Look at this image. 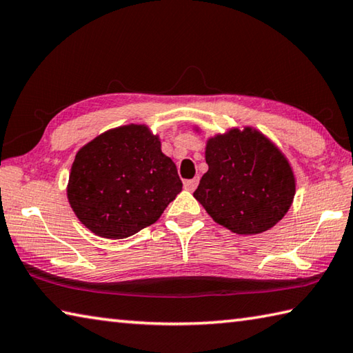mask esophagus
<instances>
[{
    "instance_id": "esophagus-1",
    "label": "esophagus",
    "mask_w": 353,
    "mask_h": 353,
    "mask_svg": "<svg viewBox=\"0 0 353 353\" xmlns=\"http://www.w3.org/2000/svg\"><path fill=\"white\" fill-rule=\"evenodd\" d=\"M198 185V178H192L188 179V181H184V189L189 190V192H194Z\"/></svg>"
}]
</instances>
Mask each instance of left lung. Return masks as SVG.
Listing matches in <instances>:
<instances>
[{"label": "left lung", "instance_id": "left-lung-1", "mask_svg": "<svg viewBox=\"0 0 353 353\" xmlns=\"http://www.w3.org/2000/svg\"><path fill=\"white\" fill-rule=\"evenodd\" d=\"M205 163L209 170L194 196L215 223L234 234H263L294 203L296 181L290 163L254 128H232L210 137Z\"/></svg>", "mask_w": 353, "mask_h": 353}]
</instances>
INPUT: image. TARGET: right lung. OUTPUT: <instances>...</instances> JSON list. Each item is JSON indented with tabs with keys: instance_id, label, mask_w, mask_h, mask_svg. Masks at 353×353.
Here are the masks:
<instances>
[{
	"instance_id": "right-lung-1",
	"label": "right lung",
	"mask_w": 353,
	"mask_h": 353,
	"mask_svg": "<svg viewBox=\"0 0 353 353\" xmlns=\"http://www.w3.org/2000/svg\"><path fill=\"white\" fill-rule=\"evenodd\" d=\"M176 165L145 124L110 129L73 159L68 199L95 235L123 239L158 221L181 192Z\"/></svg>"
}]
</instances>
